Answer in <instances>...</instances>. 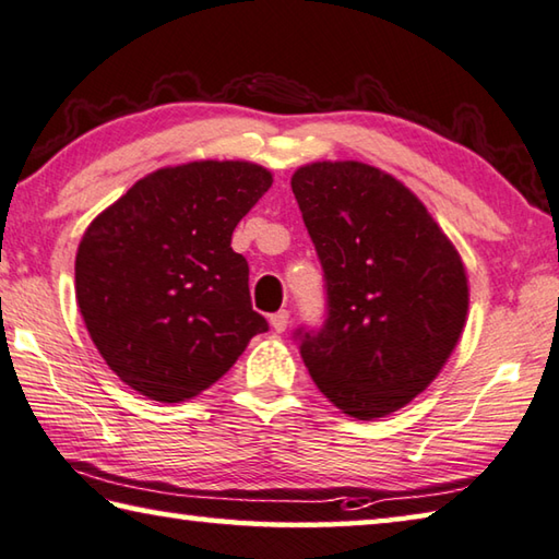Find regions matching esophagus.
<instances>
[{"label":"esophagus","mask_w":559,"mask_h":559,"mask_svg":"<svg viewBox=\"0 0 559 559\" xmlns=\"http://www.w3.org/2000/svg\"><path fill=\"white\" fill-rule=\"evenodd\" d=\"M270 324H272L274 331H277V334H282V331H285L287 324H289V311L287 309L274 311V314L270 317Z\"/></svg>","instance_id":"1"}]
</instances>
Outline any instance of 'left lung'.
Here are the masks:
<instances>
[{
  "label": "left lung",
  "mask_w": 559,
  "mask_h": 559,
  "mask_svg": "<svg viewBox=\"0 0 559 559\" xmlns=\"http://www.w3.org/2000/svg\"><path fill=\"white\" fill-rule=\"evenodd\" d=\"M292 191L326 282L321 329H297L309 376L356 419L385 417L432 383L466 324L468 285L423 201L364 162H314Z\"/></svg>",
  "instance_id": "1"
}]
</instances>
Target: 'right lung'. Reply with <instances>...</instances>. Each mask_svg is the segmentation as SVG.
I'll return each instance as SVG.
<instances>
[{
    "instance_id": "obj_1",
    "label": "right lung",
    "mask_w": 559,
    "mask_h": 559,
    "mask_svg": "<svg viewBox=\"0 0 559 559\" xmlns=\"http://www.w3.org/2000/svg\"><path fill=\"white\" fill-rule=\"evenodd\" d=\"M270 186L272 174L250 162L166 166L87 225L78 307L105 364L140 395L195 397L267 331L230 240Z\"/></svg>"
}]
</instances>
